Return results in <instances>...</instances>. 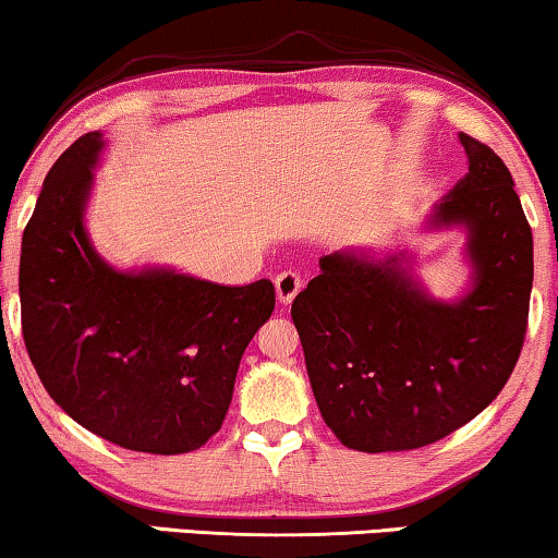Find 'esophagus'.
Here are the masks:
<instances>
[{"instance_id":"esophagus-1","label":"esophagus","mask_w":558,"mask_h":558,"mask_svg":"<svg viewBox=\"0 0 558 558\" xmlns=\"http://www.w3.org/2000/svg\"><path fill=\"white\" fill-rule=\"evenodd\" d=\"M301 288H303V280L293 270H282L280 276L276 278V293H278V301L282 305L293 303V298L298 295V290H301Z\"/></svg>"}]
</instances>
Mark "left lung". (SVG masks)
Returning a JSON list of instances; mask_svg holds the SVG:
<instances>
[{"label": "left lung", "instance_id": "1", "mask_svg": "<svg viewBox=\"0 0 558 558\" xmlns=\"http://www.w3.org/2000/svg\"><path fill=\"white\" fill-rule=\"evenodd\" d=\"M468 174L437 204L433 227L462 225L473 288L429 298L404 255L320 257L295 295L293 324L318 410L341 445L402 452L477 417L521 356L533 286V238L513 177L490 146L460 133Z\"/></svg>", "mask_w": 558, "mask_h": 558}]
</instances>
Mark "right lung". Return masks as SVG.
Here are the masks:
<instances>
[{
  "label": "right lung",
  "instance_id": "1",
  "mask_svg": "<svg viewBox=\"0 0 558 558\" xmlns=\"http://www.w3.org/2000/svg\"><path fill=\"white\" fill-rule=\"evenodd\" d=\"M100 148L104 136L85 133L52 163L22 234L27 354L54 404L93 435L136 452H192L222 427L276 288L111 268L83 225Z\"/></svg>",
  "mask_w": 558,
  "mask_h": 558
}]
</instances>
